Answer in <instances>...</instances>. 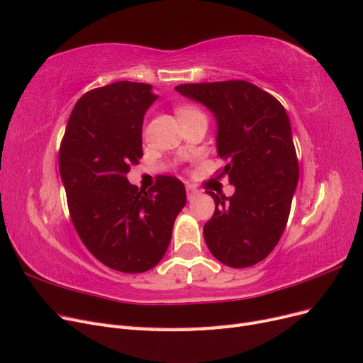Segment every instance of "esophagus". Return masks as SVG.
<instances>
[{
    "label": "esophagus",
    "mask_w": 363,
    "mask_h": 363,
    "mask_svg": "<svg viewBox=\"0 0 363 363\" xmlns=\"http://www.w3.org/2000/svg\"><path fill=\"white\" fill-rule=\"evenodd\" d=\"M186 194H188V199L192 200L194 196H196L200 192H199V189H195L192 184H186Z\"/></svg>",
    "instance_id": "obj_1"
}]
</instances>
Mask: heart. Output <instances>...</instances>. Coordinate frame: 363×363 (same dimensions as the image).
<instances>
[{
  "mask_svg": "<svg viewBox=\"0 0 363 363\" xmlns=\"http://www.w3.org/2000/svg\"><path fill=\"white\" fill-rule=\"evenodd\" d=\"M175 113H177L179 119L183 118V116H189V115H196V113H201L199 108L194 107V106H189V104H182V106H177V108H175Z\"/></svg>",
  "mask_w": 363,
  "mask_h": 363,
  "instance_id": "heart-1",
  "label": "heart"
}]
</instances>
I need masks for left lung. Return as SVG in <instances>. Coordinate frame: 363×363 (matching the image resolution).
<instances>
[{"label":"left lung","instance_id":"1","mask_svg":"<svg viewBox=\"0 0 363 363\" xmlns=\"http://www.w3.org/2000/svg\"><path fill=\"white\" fill-rule=\"evenodd\" d=\"M175 91L204 104L216 119L221 172L235 184L232 196L207 194L215 213L204 224L212 255L232 268L265 259L286 227L298 183L291 123L277 98L245 80L180 84Z\"/></svg>","mask_w":363,"mask_h":363}]
</instances>
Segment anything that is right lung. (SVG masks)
<instances>
[{"label": "right lung", "mask_w": 363, "mask_h": 363, "mask_svg": "<svg viewBox=\"0 0 363 363\" xmlns=\"http://www.w3.org/2000/svg\"><path fill=\"white\" fill-rule=\"evenodd\" d=\"M151 84L116 82L75 103L59 151L72 224L106 267L128 274L156 267L186 204L183 183L160 175L147 192L128 183L142 157V123L156 101Z\"/></svg>", "instance_id": "1"}]
</instances>
